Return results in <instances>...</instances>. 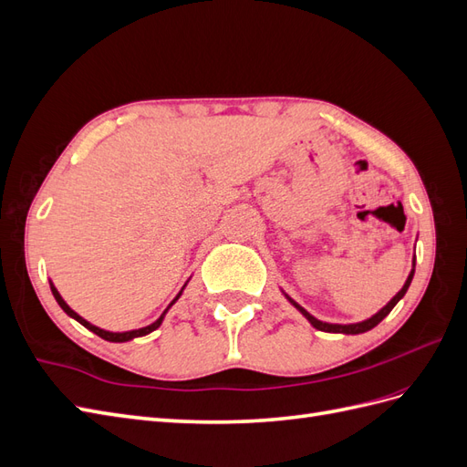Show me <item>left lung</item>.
I'll list each match as a JSON object with an SVG mask.
<instances>
[{"label": "left lung", "instance_id": "obj_1", "mask_svg": "<svg viewBox=\"0 0 467 467\" xmlns=\"http://www.w3.org/2000/svg\"><path fill=\"white\" fill-rule=\"evenodd\" d=\"M413 266H415V259H413ZM413 273H415V268L411 271V275H409V278H407V282L403 285V288L393 296L391 298V302L388 304V306H384L379 309V312L376 314V316H372L370 319H366V321H360V323H352V325H337V323H323V321H319V319H316L312 314H307L306 309L302 307V306H298L296 304L292 298H288L292 304H294V307H298L300 312H302V316L314 325L316 329H319V331H325V333H347V335H358V333H364V331H370L372 327H376V325L384 319L391 309L395 307V304H398L403 296H405V292H407V288H409V285H411V280H413Z\"/></svg>", "mask_w": 467, "mask_h": 467}]
</instances>
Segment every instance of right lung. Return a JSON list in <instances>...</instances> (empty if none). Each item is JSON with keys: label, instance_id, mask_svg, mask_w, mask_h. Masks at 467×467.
Here are the masks:
<instances>
[{"label": "right lung", "instance_id": "obj_1", "mask_svg": "<svg viewBox=\"0 0 467 467\" xmlns=\"http://www.w3.org/2000/svg\"><path fill=\"white\" fill-rule=\"evenodd\" d=\"M50 290H52V294H54L56 302L60 304V307L64 309V312H66L69 317H74L76 321H79V323L83 325V327H88L89 331H93L95 335H99V337H101V338H105V341H110V343H124V341H130V338H134V337H144V335H148V333H151V331L158 329L160 325H161V321H163V317H165V314H167V309L171 307V306L175 304V300H177L179 296H181V292H179L177 298H175L171 304H169V307H167L165 312L160 316V319H158V321H153L151 325H148V327H142V329H134V331H124V333H110V331H105V329H99V327H95V325H91L89 321H86V319H83V317H79V316L74 312V309L69 307V306H67V304L62 300V296L58 294V290L54 288L52 282H50Z\"/></svg>", "mask_w": 467, "mask_h": 467}]
</instances>
